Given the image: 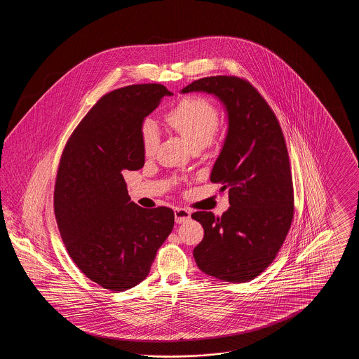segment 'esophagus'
<instances>
[{"label":"esophagus","instance_id":"esophagus-1","mask_svg":"<svg viewBox=\"0 0 359 359\" xmlns=\"http://www.w3.org/2000/svg\"><path fill=\"white\" fill-rule=\"evenodd\" d=\"M189 218H191V211L189 210L183 208V207H176L175 208V221H176V223L187 222Z\"/></svg>","mask_w":359,"mask_h":359}]
</instances>
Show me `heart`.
<instances>
[{
	"instance_id": "b5f03b06",
	"label": "heart",
	"mask_w": 359,
	"mask_h": 359,
	"mask_svg": "<svg viewBox=\"0 0 359 359\" xmlns=\"http://www.w3.org/2000/svg\"><path fill=\"white\" fill-rule=\"evenodd\" d=\"M165 121L176 133L186 140L189 148H205L219 126L217 106L203 97H187L167 111ZM141 142L147 156L154 154L158 144V132L152 120L141 125Z\"/></svg>"
}]
</instances>
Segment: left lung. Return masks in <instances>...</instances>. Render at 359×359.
<instances>
[{
    "label": "left lung",
    "instance_id": "8db88e82",
    "mask_svg": "<svg viewBox=\"0 0 359 359\" xmlns=\"http://www.w3.org/2000/svg\"><path fill=\"white\" fill-rule=\"evenodd\" d=\"M215 95L227 111L229 129L211 182L229 188L222 217L196 211L205 237L194 249L202 272L230 283L262 273L283 246L293 219L290 156L278 120L253 85L238 76L202 78L182 90Z\"/></svg>",
    "mask_w": 359,
    "mask_h": 359
}]
</instances>
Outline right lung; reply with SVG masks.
I'll return each instance as SVG.
<instances>
[{"label":"right lung","mask_w":359,"mask_h":359,"mask_svg":"<svg viewBox=\"0 0 359 359\" xmlns=\"http://www.w3.org/2000/svg\"><path fill=\"white\" fill-rule=\"evenodd\" d=\"M165 95L173 94L158 83L104 94L75 128L60 158L53 194L60 236L82 273L104 290L140 284L173 229L171 208L130 202L122 176L144 167L141 125Z\"/></svg>","instance_id":"obj_1"}]
</instances>
